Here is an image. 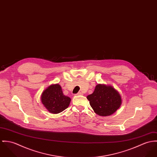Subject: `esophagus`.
Instances as JSON below:
<instances>
[{
  "instance_id": "1",
  "label": "esophagus",
  "mask_w": 157,
  "mask_h": 157,
  "mask_svg": "<svg viewBox=\"0 0 157 157\" xmlns=\"http://www.w3.org/2000/svg\"><path fill=\"white\" fill-rule=\"evenodd\" d=\"M83 94H82V93H81V92H79V93H78L77 94H76V95H78V96H79V95H82Z\"/></svg>"
}]
</instances>
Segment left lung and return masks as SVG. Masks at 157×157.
<instances>
[{"mask_svg": "<svg viewBox=\"0 0 157 157\" xmlns=\"http://www.w3.org/2000/svg\"><path fill=\"white\" fill-rule=\"evenodd\" d=\"M87 98L95 113L101 116L113 114L122 104L119 93L114 87L105 84H98Z\"/></svg>", "mask_w": 157, "mask_h": 157, "instance_id": "8db88e82", "label": "left lung"}]
</instances>
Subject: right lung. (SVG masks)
<instances>
[{
  "label": "right lung",
  "mask_w": 157,
  "mask_h": 157,
  "mask_svg": "<svg viewBox=\"0 0 157 157\" xmlns=\"http://www.w3.org/2000/svg\"><path fill=\"white\" fill-rule=\"evenodd\" d=\"M41 101L49 112L58 114L69 106L71 99L63 94L61 87L56 84L44 90L41 96Z\"/></svg>",
  "instance_id": "add662e5"
}]
</instances>
